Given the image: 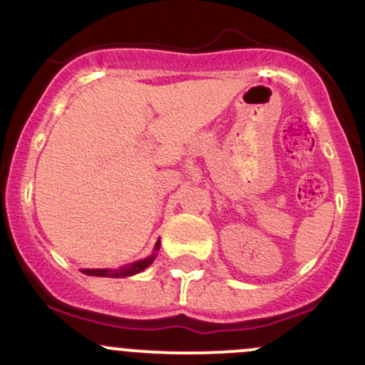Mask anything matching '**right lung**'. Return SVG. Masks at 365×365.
I'll return each mask as SVG.
<instances>
[{
	"label": "right lung",
	"mask_w": 365,
	"mask_h": 365,
	"mask_svg": "<svg viewBox=\"0 0 365 365\" xmlns=\"http://www.w3.org/2000/svg\"><path fill=\"white\" fill-rule=\"evenodd\" d=\"M158 247H160V240H158L157 246H155V251H158ZM153 260H155V253L151 255V257L144 258V260H139V262H135V264L128 265V267L119 269V271H110V269H83V272H85V274H91V277L125 278V277H132V274H137V272H140L143 269H146L148 265H150Z\"/></svg>",
	"instance_id": "right-lung-1"
}]
</instances>
